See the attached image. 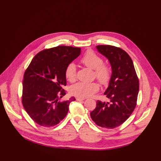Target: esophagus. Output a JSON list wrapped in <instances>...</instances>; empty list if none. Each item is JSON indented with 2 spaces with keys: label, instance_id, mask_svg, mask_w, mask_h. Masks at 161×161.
<instances>
[{
  "label": "esophagus",
  "instance_id": "1",
  "mask_svg": "<svg viewBox=\"0 0 161 161\" xmlns=\"http://www.w3.org/2000/svg\"><path fill=\"white\" fill-rule=\"evenodd\" d=\"M85 99L83 98V97H76V100L79 101H84Z\"/></svg>",
  "mask_w": 161,
  "mask_h": 161
}]
</instances>
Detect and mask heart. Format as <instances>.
I'll list each match as a JSON object with an SVG mask.
<instances>
[{"instance_id":"heart-1","label":"heart","mask_w":161,"mask_h":161,"mask_svg":"<svg viewBox=\"0 0 161 161\" xmlns=\"http://www.w3.org/2000/svg\"><path fill=\"white\" fill-rule=\"evenodd\" d=\"M80 62L85 66L94 70L96 79L102 84L108 83L111 77V66L105 64L103 58L92 50H88L81 58ZM65 77L70 82H74L76 77V66L70 63L65 69ZM99 89L97 82H79L70 87L71 94L80 97H88L94 94Z\"/></svg>"}]
</instances>
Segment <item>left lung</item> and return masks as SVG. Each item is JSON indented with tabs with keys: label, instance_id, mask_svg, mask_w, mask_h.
Wrapping results in <instances>:
<instances>
[{
	"label": "left lung",
	"instance_id": "1",
	"mask_svg": "<svg viewBox=\"0 0 161 161\" xmlns=\"http://www.w3.org/2000/svg\"><path fill=\"white\" fill-rule=\"evenodd\" d=\"M96 47L108 59L112 73L109 86L104 92L109 101H97L95 109L90 115L97 125L113 129L125 122L134 111L139 91V80L127 52L109 45Z\"/></svg>",
	"mask_w": 161,
	"mask_h": 161
}]
</instances>
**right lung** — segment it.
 <instances>
[{"instance_id": "add662e5", "label": "right lung", "mask_w": 161, "mask_h": 161, "mask_svg": "<svg viewBox=\"0 0 161 161\" xmlns=\"http://www.w3.org/2000/svg\"><path fill=\"white\" fill-rule=\"evenodd\" d=\"M80 54V48L60 46L41 51L25 72L22 103L30 118L43 127H52L66 116L75 97L64 101L66 66Z\"/></svg>"}]
</instances>
